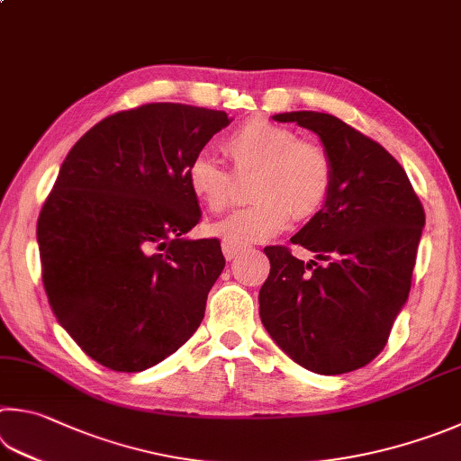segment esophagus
Returning a JSON list of instances; mask_svg holds the SVG:
<instances>
[{
	"label": "esophagus",
	"instance_id": "obj_1",
	"mask_svg": "<svg viewBox=\"0 0 461 461\" xmlns=\"http://www.w3.org/2000/svg\"><path fill=\"white\" fill-rule=\"evenodd\" d=\"M244 248H246V246L236 244V241H230V240H223V241H221V249H223L225 259H233Z\"/></svg>",
	"mask_w": 461,
	"mask_h": 461
}]
</instances>
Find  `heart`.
<instances>
[{"label": "heart", "instance_id": "heart-1", "mask_svg": "<svg viewBox=\"0 0 461 461\" xmlns=\"http://www.w3.org/2000/svg\"><path fill=\"white\" fill-rule=\"evenodd\" d=\"M236 173L259 175L254 181V205L236 209L212 225L215 236L252 244L266 241L286 228L290 217H312L329 199L332 161L326 150L282 124L252 119L223 140ZM187 185L207 212L220 213L233 199V177L209 155H197L187 167Z\"/></svg>", "mask_w": 461, "mask_h": 461}]
</instances>
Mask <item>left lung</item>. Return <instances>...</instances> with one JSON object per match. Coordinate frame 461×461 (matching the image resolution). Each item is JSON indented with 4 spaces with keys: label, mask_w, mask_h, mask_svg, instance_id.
I'll return each mask as SVG.
<instances>
[{
    "label": "left lung",
    "mask_w": 461,
    "mask_h": 461,
    "mask_svg": "<svg viewBox=\"0 0 461 461\" xmlns=\"http://www.w3.org/2000/svg\"><path fill=\"white\" fill-rule=\"evenodd\" d=\"M316 132L332 161V187L292 244L303 262L267 246L270 276L259 288V318L292 361L318 375L361 369L387 345L411 290L425 225L407 173L373 139L326 113L274 114Z\"/></svg>",
    "instance_id": "8db88e82"
}]
</instances>
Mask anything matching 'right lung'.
<instances>
[{"mask_svg":"<svg viewBox=\"0 0 461 461\" xmlns=\"http://www.w3.org/2000/svg\"><path fill=\"white\" fill-rule=\"evenodd\" d=\"M231 119L155 103L106 116L66 155L38 217L52 312L96 363L139 373L191 339L225 266L217 240H191L202 209L191 158Z\"/></svg>","mask_w":461,"mask_h":461,"instance_id":"add662e5","label":"right lung"}]
</instances>
